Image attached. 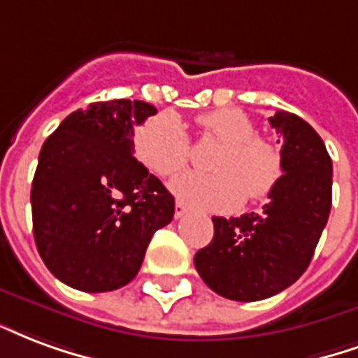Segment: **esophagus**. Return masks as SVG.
Wrapping results in <instances>:
<instances>
[{
    "label": "esophagus",
    "mask_w": 358,
    "mask_h": 358,
    "mask_svg": "<svg viewBox=\"0 0 358 358\" xmlns=\"http://www.w3.org/2000/svg\"><path fill=\"white\" fill-rule=\"evenodd\" d=\"M185 213H187V206L182 204L181 200H177L176 202V219H181Z\"/></svg>",
    "instance_id": "1"
}]
</instances>
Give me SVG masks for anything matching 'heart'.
<instances>
[{
	"label": "heart",
	"instance_id": "1",
	"mask_svg": "<svg viewBox=\"0 0 358 358\" xmlns=\"http://www.w3.org/2000/svg\"><path fill=\"white\" fill-rule=\"evenodd\" d=\"M206 135L223 147L211 162L217 173H185L171 182L179 200L198 210H233L246 194L267 198L284 173L280 148L255 135L254 120L240 108H217L198 118ZM135 154L152 173L173 177L190 158V141L176 116L162 114L148 120L135 135Z\"/></svg>",
	"mask_w": 358,
	"mask_h": 358
}]
</instances>
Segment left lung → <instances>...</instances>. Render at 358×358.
<instances>
[{"label":"left lung","instance_id":"8db88e82","mask_svg":"<svg viewBox=\"0 0 358 358\" xmlns=\"http://www.w3.org/2000/svg\"><path fill=\"white\" fill-rule=\"evenodd\" d=\"M268 122L282 139V179L262 213L211 219L213 238L194 255L202 280L234 301L267 299L296 282L332 208V160L318 133L292 112Z\"/></svg>","mask_w":358,"mask_h":358}]
</instances>
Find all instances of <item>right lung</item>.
Listing matches in <instances>:
<instances>
[{"label":"right lung","instance_id":"1","mask_svg":"<svg viewBox=\"0 0 358 358\" xmlns=\"http://www.w3.org/2000/svg\"><path fill=\"white\" fill-rule=\"evenodd\" d=\"M156 114L145 101L91 103L41 147L32 181L34 238L45 267L82 292L131 282L176 198L133 156V127Z\"/></svg>","mask_w":358,"mask_h":358}]
</instances>
